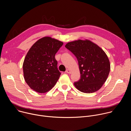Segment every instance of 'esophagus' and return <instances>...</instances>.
Segmentation results:
<instances>
[{"label": "esophagus", "instance_id": "34e87169", "mask_svg": "<svg viewBox=\"0 0 131 131\" xmlns=\"http://www.w3.org/2000/svg\"><path fill=\"white\" fill-rule=\"evenodd\" d=\"M66 73H71V71L70 70H69V69H67L66 70Z\"/></svg>", "mask_w": 131, "mask_h": 131}]
</instances>
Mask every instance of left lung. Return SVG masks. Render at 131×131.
<instances>
[{
	"mask_svg": "<svg viewBox=\"0 0 131 131\" xmlns=\"http://www.w3.org/2000/svg\"><path fill=\"white\" fill-rule=\"evenodd\" d=\"M76 57L80 72V79L74 82L80 91L85 93L99 90L106 81L110 65L105 52L90 40H78L65 46Z\"/></svg>",
	"mask_w": 131,
	"mask_h": 131,
	"instance_id": "1",
	"label": "left lung"
}]
</instances>
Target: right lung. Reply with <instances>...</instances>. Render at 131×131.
Returning a JSON list of instances; mask_svg holds the SVG:
<instances>
[{"instance_id": "right-lung-1", "label": "right lung", "mask_w": 131, "mask_h": 131, "mask_svg": "<svg viewBox=\"0 0 131 131\" xmlns=\"http://www.w3.org/2000/svg\"><path fill=\"white\" fill-rule=\"evenodd\" d=\"M63 43L45 37L36 42L28 51L23 65L24 77L28 86L37 92L50 91L61 73L55 55Z\"/></svg>"}]
</instances>
